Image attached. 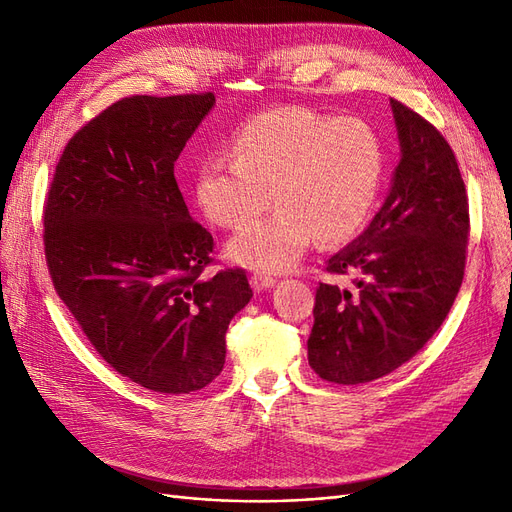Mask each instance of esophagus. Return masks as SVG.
<instances>
[{"label":"esophagus","instance_id":"34e87169","mask_svg":"<svg viewBox=\"0 0 512 512\" xmlns=\"http://www.w3.org/2000/svg\"><path fill=\"white\" fill-rule=\"evenodd\" d=\"M250 284H252V288H254L256 292H260V290L273 288V286H275V277H271V275H267V273H254V275L250 277Z\"/></svg>","mask_w":512,"mask_h":512}]
</instances>
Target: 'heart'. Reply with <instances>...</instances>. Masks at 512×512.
<instances>
[{"label":"heart","mask_w":512,"mask_h":512,"mask_svg":"<svg viewBox=\"0 0 512 512\" xmlns=\"http://www.w3.org/2000/svg\"><path fill=\"white\" fill-rule=\"evenodd\" d=\"M384 177L378 132L359 117H327L277 106L239 128L232 158H215L196 175V203L215 226H245L226 245L237 265L288 271L318 237H352L374 211Z\"/></svg>","instance_id":"obj_1"}]
</instances>
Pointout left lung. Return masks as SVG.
Listing matches in <instances>:
<instances>
[{"mask_svg":"<svg viewBox=\"0 0 512 512\" xmlns=\"http://www.w3.org/2000/svg\"><path fill=\"white\" fill-rule=\"evenodd\" d=\"M401 160L371 224L329 258L352 277L316 290L307 359L322 380L363 384L408 363L451 312L466 269L468 194L455 153L427 119L391 98Z\"/></svg>","mask_w":512,"mask_h":512,"instance_id":"obj_1","label":"left lung"}]
</instances>
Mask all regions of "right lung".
<instances>
[{"mask_svg":"<svg viewBox=\"0 0 512 512\" xmlns=\"http://www.w3.org/2000/svg\"><path fill=\"white\" fill-rule=\"evenodd\" d=\"M211 91L132 96L76 132L44 205V256L59 299L102 359L149 391L203 389L250 303L243 269L203 277L213 237L192 220L175 162Z\"/></svg>","mask_w":512,"mask_h":512,"instance_id":"right-lung-1","label":"right lung"}]
</instances>
